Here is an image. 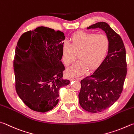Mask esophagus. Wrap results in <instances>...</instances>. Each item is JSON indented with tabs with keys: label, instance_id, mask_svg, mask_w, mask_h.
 I'll return each mask as SVG.
<instances>
[{
	"label": "esophagus",
	"instance_id": "obj_1",
	"mask_svg": "<svg viewBox=\"0 0 134 134\" xmlns=\"http://www.w3.org/2000/svg\"><path fill=\"white\" fill-rule=\"evenodd\" d=\"M79 80V79H78V77H72L71 79V81H73V80Z\"/></svg>",
	"mask_w": 134,
	"mask_h": 134
}]
</instances>
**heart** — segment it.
Listing matches in <instances>:
<instances>
[{"instance_id": "heart-1", "label": "heart", "mask_w": 134, "mask_h": 134, "mask_svg": "<svg viewBox=\"0 0 134 134\" xmlns=\"http://www.w3.org/2000/svg\"><path fill=\"white\" fill-rule=\"evenodd\" d=\"M70 44L63 43L62 48L63 62L69 66L79 53V61L74 63L67 70V74L72 75L84 73L87 69L94 70L106 56L109 48V40L105 35L85 31H79L71 36Z\"/></svg>"}]
</instances>
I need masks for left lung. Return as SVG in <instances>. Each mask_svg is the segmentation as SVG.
<instances>
[{
  "instance_id": "8db88e82",
  "label": "left lung",
  "mask_w": 134,
  "mask_h": 134,
  "mask_svg": "<svg viewBox=\"0 0 134 134\" xmlns=\"http://www.w3.org/2000/svg\"><path fill=\"white\" fill-rule=\"evenodd\" d=\"M99 28L109 40L107 55L91 75L81 80L79 94L81 107L90 113H100L120 97L127 72L126 51L123 41L105 22H98L87 29Z\"/></svg>"
}]
</instances>
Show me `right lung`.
I'll return each instance as SVG.
<instances>
[{"label": "right lung", "mask_w": 134, "mask_h": 134, "mask_svg": "<svg viewBox=\"0 0 134 134\" xmlns=\"http://www.w3.org/2000/svg\"><path fill=\"white\" fill-rule=\"evenodd\" d=\"M64 34L38 27L24 33L17 43L13 62L17 94L32 110L46 113L56 106L61 88L70 84L62 79Z\"/></svg>", "instance_id": "add662e5"}]
</instances>
